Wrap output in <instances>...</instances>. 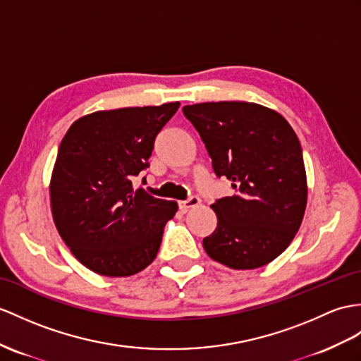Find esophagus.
<instances>
[{
    "label": "esophagus",
    "mask_w": 361,
    "mask_h": 361,
    "mask_svg": "<svg viewBox=\"0 0 361 361\" xmlns=\"http://www.w3.org/2000/svg\"><path fill=\"white\" fill-rule=\"evenodd\" d=\"M197 205H200V199L197 196H191L187 200H180L179 202V208L182 211H188L190 208H195Z\"/></svg>",
    "instance_id": "1"
}]
</instances>
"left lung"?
Returning a JSON list of instances; mask_svg holds the SVG:
<instances>
[{
  "mask_svg": "<svg viewBox=\"0 0 361 361\" xmlns=\"http://www.w3.org/2000/svg\"><path fill=\"white\" fill-rule=\"evenodd\" d=\"M182 111L204 140L216 176L234 190L211 205L217 226L204 239L207 254L233 269L267 265L293 242L306 208L295 131L282 114L252 102H204Z\"/></svg>",
  "mask_w": 361,
  "mask_h": 361,
  "instance_id": "1",
  "label": "left lung"
}]
</instances>
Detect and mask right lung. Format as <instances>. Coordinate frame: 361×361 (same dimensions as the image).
Here are the masks:
<instances>
[{"instance_id": "obj_1", "label": "right lung", "mask_w": 361, "mask_h": 361, "mask_svg": "<svg viewBox=\"0 0 361 361\" xmlns=\"http://www.w3.org/2000/svg\"><path fill=\"white\" fill-rule=\"evenodd\" d=\"M179 105L94 111L61 140L51 214L73 256L96 274L133 276L156 259L178 204L135 190L133 179L148 169L154 139Z\"/></svg>"}]
</instances>
